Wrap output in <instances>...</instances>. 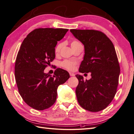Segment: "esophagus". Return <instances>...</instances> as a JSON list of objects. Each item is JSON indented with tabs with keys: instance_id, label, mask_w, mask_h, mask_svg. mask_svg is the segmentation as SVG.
<instances>
[{
	"instance_id": "34e87169",
	"label": "esophagus",
	"mask_w": 134,
	"mask_h": 134,
	"mask_svg": "<svg viewBox=\"0 0 134 134\" xmlns=\"http://www.w3.org/2000/svg\"><path fill=\"white\" fill-rule=\"evenodd\" d=\"M69 74H70V75L71 76H75V74L72 73V72H69Z\"/></svg>"
}]
</instances>
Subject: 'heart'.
I'll use <instances>...</instances> for the list:
<instances>
[{
	"instance_id": "heart-1",
	"label": "heart",
	"mask_w": 134,
	"mask_h": 134,
	"mask_svg": "<svg viewBox=\"0 0 134 134\" xmlns=\"http://www.w3.org/2000/svg\"><path fill=\"white\" fill-rule=\"evenodd\" d=\"M63 44H64L63 42H59V43L57 44V45L56 46L55 48V53L56 55H58L60 53V50L62 49ZM80 44L81 43L78 41H76V40H72L71 42V46L72 49H74L75 48L80 45ZM61 64H62V66L64 68L67 69L68 70H72L74 68L75 62H72V61H70V60H64Z\"/></svg>"
}]
</instances>
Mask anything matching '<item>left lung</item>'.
<instances>
[{"label": "left lung", "mask_w": 134, "mask_h": 134, "mask_svg": "<svg viewBox=\"0 0 134 134\" xmlns=\"http://www.w3.org/2000/svg\"><path fill=\"white\" fill-rule=\"evenodd\" d=\"M70 31L84 46L83 60L80 72H91L92 78L84 80L77 74L79 80L76 95L80 106L91 112L106 108L116 94L119 84L120 68L113 44L103 32L93 30Z\"/></svg>", "instance_id": "left-lung-1"}]
</instances>
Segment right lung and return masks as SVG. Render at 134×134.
Instances as JSON below:
<instances>
[{"label": "right lung", "mask_w": 134, "mask_h": 134, "mask_svg": "<svg viewBox=\"0 0 134 134\" xmlns=\"http://www.w3.org/2000/svg\"><path fill=\"white\" fill-rule=\"evenodd\" d=\"M68 31L64 28H37L24 39L15 64L18 92L31 107L42 111L55 102L57 89L70 78L69 72L58 68L54 75L44 70L55 58V47Z\"/></svg>", "instance_id": "add662e5"}]
</instances>
